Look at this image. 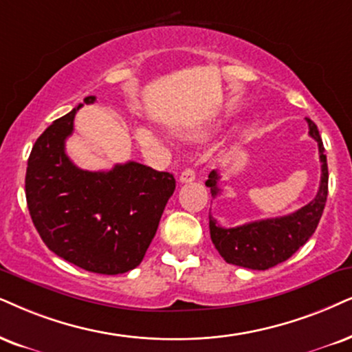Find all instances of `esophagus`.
<instances>
[{
  "label": "esophagus",
  "instance_id": "1",
  "mask_svg": "<svg viewBox=\"0 0 352 352\" xmlns=\"http://www.w3.org/2000/svg\"><path fill=\"white\" fill-rule=\"evenodd\" d=\"M195 170L193 168H185L184 172L180 173V184H190V182H193L195 180Z\"/></svg>",
  "mask_w": 352,
  "mask_h": 352
}]
</instances>
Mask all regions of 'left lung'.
Here are the masks:
<instances>
[{
  "label": "left lung",
  "mask_w": 352,
  "mask_h": 352,
  "mask_svg": "<svg viewBox=\"0 0 352 352\" xmlns=\"http://www.w3.org/2000/svg\"><path fill=\"white\" fill-rule=\"evenodd\" d=\"M307 123H309V135L318 143L320 162H322V179H320L317 197L292 214L248 222L230 229L221 228L214 217L209 214L211 240L216 250L228 263L248 270L273 268L294 255L317 229L328 197V166L317 124L310 118H307ZM219 180V172L212 170L209 173L206 186L211 190L212 198L221 193V188L217 186Z\"/></svg>",
  "instance_id": "obj_1"
}]
</instances>
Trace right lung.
<instances>
[{
	"mask_svg": "<svg viewBox=\"0 0 352 352\" xmlns=\"http://www.w3.org/2000/svg\"><path fill=\"white\" fill-rule=\"evenodd\" d=\"M94 102V96L84 99ZM81 107L35 141L25 172L28 208L43 243L58 256L91 273H126L143 261L175 179L133 161L105 172L74 166L65 143Z\"/></svg>",
	"mask_w": 352,
	"mask_h": 352,
	"instance_id": "add662e5",
	"label": "right lung"
}]
</instances>
